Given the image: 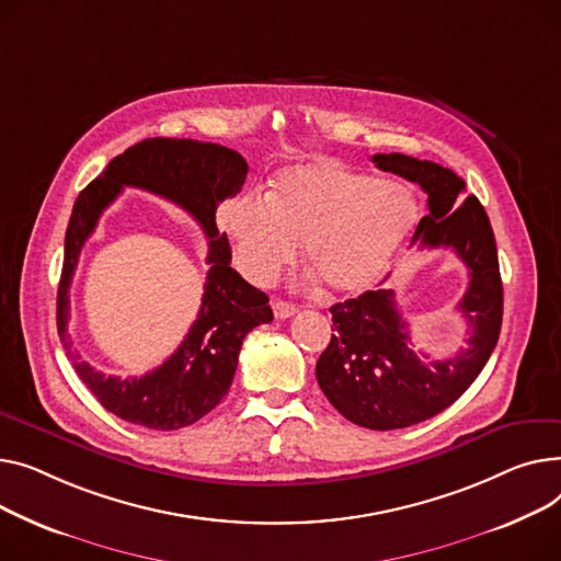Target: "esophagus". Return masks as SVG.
Masks as SVG:
<instances>
[{
    "label": "esophagus",
    "mask_w": 561,
    "mask_h": 561,
    "mask_svg": "<svg viewBox=\"0 0 561 561\" xmlns=\"http://www.w3.org/2000/svg\"><path fill=\"white\" fill-rule=\"evenodd\" d=\"M272 308H274V314L278 317V319H289V317H294L296 314V308L294 304H289V301H280V299H276L274 304H272Z\"/></svg>",
    "instance_id": "esophagus-1"
}]
</instances>
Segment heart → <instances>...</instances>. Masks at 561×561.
Returning a JSON list of instances; mask_svg holds the SVG:
<instances>
[{
  "label": "heart",
  "instance_id": "obj_1",
  "mask_svg": "<svg viewBox=\"0 0 561 561\" xmlns=\"http://www.w3.org/2000/svg\"><path fill=\"white\" fill-rule=\"evenodd\" d=\"M412 192L321 158L278 172L267 196H242L221 213L242 274L270 285L304 244L306 262L333 294L374 287L410 240Z\"/></svg>",
  "mask_w": 561,
  "mask_h": 561
}]
</instances>
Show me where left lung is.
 Listing matches in <instances>:
<instances>
[{
  "mask_svg": "<svg viewBox=\"0 0 561 561\" xmlns=\"http://www.w3.org/2000/svg\"><path fill=\"white\" fill-rule=\"evenodd\" d=\"M376 168L419 183L427 208L414 242L453 249L469 270V287L457 310L469 321V346L427 362L410 342L408 321L389 287L369 289L331 308L335 335L317 362L325 399L348 421L369 431H397L453 405L484 369L503 323V283L489 217L467 183L431 160L376 153Z\"/></svg>",
  "mask_w": 561,
  "mask_h": 561,
  "instance_id": "1",
  "label": "left lung"
}]
</instances>
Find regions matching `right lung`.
Masks as SVG:
<instances>
[{
	"instance_id": "add662e5",
	"label": "right lung",
	"mask_w": 561,
	"mask_h": 561,
	"mask_svg": "<svg viewBox=\"0 0 561 561\" xmlns=\"http://www.w3.org/2000/svg\"><path fill=\"white\" fill-rule=\"evenodd\" d=\"M247 172V160L228 147L183 138H149L115 156L77 196L65 233L56 323L79 378L115 416L151 431H179L199 421L226 397L244 337L255 325L274 319L270 296L230 267V244L215 221L217 206L242 190ZM122 186H140L174 201L195 217L209 240L207 264L211 270L201 314L182 346L140 379L96 373L71 353L67 335L69 285L80 249Z\"/></svg>"
}]
</instances>
